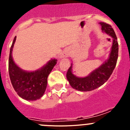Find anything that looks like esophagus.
I'll use <instances>...</instances> for the list:
<instances>
[{
	"instance_id": "obj_1",
	"label": "esophagus",
	"mask_w": 130,
	"mask_h": 130,
	"mask_svg": "<svg viewBox=\"0 0 130 130\" xmlns=\"http://www.w3.org/2000/svg\"><path fill=\"white\" fill-rule=\"evenodd\" d=\"M70 50H69V48H67V49H65V50H64L63 53V54H62V56H63V57L67 58L70 56Z\"/></svg>"
}]
</instances>
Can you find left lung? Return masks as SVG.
<instances>
[{"mask_svg":"<svg viewBox=\"0 0 130 130\" xmlns=\"http://www.w3.org/2000/svg\"><path fill=\"white\" fill-rule=\"evenodd\" d=\"M103 32L106 33L112 38V46L109 58L98 68L91 72L87 76L79 77L72 72V65L68 70L67 78L72 88L82 92L90 91L101 87L109 79L112 74L118 57V43L115 31L110 25L105 23H99Z\"/></svg>","mask_w":130,"mask_h":130,"instance_id":"obj_1","label":"left lung"}]
</instances>
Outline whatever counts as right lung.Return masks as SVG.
Segmentation results:
<instances>
[{
	"label": "right lung",
	"instance_id": "1",
	"mask_svg": "<svg viewBox=\"0 0 130 130\" xmlns=\"http://www.w3.org/2000/svg\"><path fill=\"white\" fill-rule=\"evenodd\" d=\"M16 36L13 40L9 58V73L12 85L19 97L27 101H36L44 94L47 86V79L57 60H50L41 68L35 71H26L15 64L12 58V50Z\"/></svg>",
	"mask_w": 130,
	"mask_h": 130
}]
</instances>
